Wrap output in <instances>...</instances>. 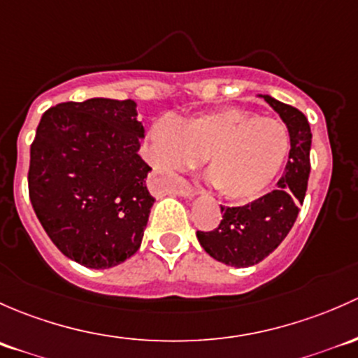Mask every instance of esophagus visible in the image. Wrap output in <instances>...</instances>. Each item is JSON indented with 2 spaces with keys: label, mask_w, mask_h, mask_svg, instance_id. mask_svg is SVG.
<instances>
[{
  "label": "esophagus",
  "mask_w": 358,
  "mask_h": 358,
  "mask_svg": "<svg viewBox=\"0 0 358 358\" xmlns=\"http://www.w3.org/2000/svg\"><path fill=\"white\" fill-rule=\"evenodd\" d=\"M176 193H178L179 196H182V198H194L198 194V189H196V187L191 186V184L182 182L178 187V189H176Z\"/></svg>",
  "instance_id": "obj_1"
}]
</instances>
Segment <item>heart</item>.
<instances>
[{
	"instance_id": "b5f03b06",
	"label": "heart",
	"mask_w": 358,
	"mask_h": 358,
	"mask_svg": "<svg viewBox=\"0 0 358 358\" xmlns=\"http://www.w3.org/2000/svg\"><path fill=\"white\" fill-rule=\"evenodd\" d=\"M150 139L162 171H187L205 158L208 180L234 203L259 200L291 152L289 129L282 120L234 106L176 124L160 119L150 127Z\"/></svg>"
}]
</instances>
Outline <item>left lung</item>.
<instances>
[{"mask_svg":"<svg viewBox=\"0 0 358 358\" xmlns=\"http://www.w3.org/2000/svg\"><path fill=\"white\" fill-rule=\"evenodd\" d=\"M288 125L291 152L285 174L274 191L243 206H222V220L213 231L196 238L212 259L233 267H250L271 255L288 236L307 193L310 174L312 132L307 117L294 106L259 94Z\"/></svg>","mask_w":358,"mask_h":358,"instance_id":"8db88e82","label":"left lung"}]
</instances>
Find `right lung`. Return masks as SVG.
<instances>
[{
	"instance_id": "obj_1",
	"label": "right lung",
	"mask_w": 358,
	"mask_h": 358,
	"mask_svg": "<svg viewBox=\"0 0 358 358\" xmlns=\"http://www.w3.org/2000/svg\"><path fill=\"white\" fill-rule=\"evenodd\" d=\"M136 106L110 98L60 103L43 113L31 145L32 208L55 246L84 267H115L141 246L155 198Z\"/></svg>"
}]
</instances>
